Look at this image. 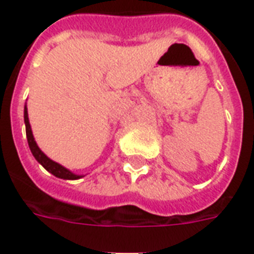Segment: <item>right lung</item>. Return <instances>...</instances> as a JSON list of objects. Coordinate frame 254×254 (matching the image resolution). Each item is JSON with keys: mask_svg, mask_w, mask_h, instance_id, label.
I'll return each mask as SVG.
<instances>
[{"mask_svg": "<svg viewBox=\"0 0 254 254\" xmlns=\"http://www.w3.org/2000/svg\"><path fill=\"white\" fill-rule=\"evenodd\" d=\"M24 122H25V133H27V140H28V145L32 155L35 156V159L41 163L49 173H52L53 176L58 177V178H64V180H77L81 176H76L69 170H66L65 167L61 165H58L56 162H53L52 159H49L46 155L42 152L39 147L36 145L34 136H32V130H31L30 121H28V113H27V107H24Z\"/></svg>", "mask_w": 254, "mask_h": 254, "instance_id": "obj_1", "label": "right lung"}]
</instances>
